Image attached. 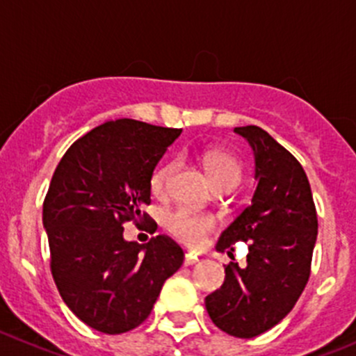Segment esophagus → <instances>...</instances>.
Masks as SVG:
<instances>
[{
    "label": "esophagus",
    "mask_w": 356,
    "mask_h": 356,
    "mask_svg": "<svg viewBox=\"0 0 356 356\" xmlns=\"http://www.w3.org/2000/svg\"><path fill=\"white\" fill-rule=\"evenodd\" d=\"M198 261L197 257H193V254H186L184 257V265H195Z\"/></svg>",
    "instance_id": "esophagus-1"
}]
</instances>
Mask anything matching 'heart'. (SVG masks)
Here are the masks:
<instances>
[{
    "label": "heart",
    "instance_id": "1",
    "mask_svg": "<svg viewBox=\"0 0 356 356\" xmlns=\"http://www.w3.org/2000/svg\"><path fill=\"white\" fill-rule=\"evenodd\" d=\"M204 165L216 188H221V186H234L235 188L241 182L242 168L232 156L223 154V152H205ZM175 170H177V163L168 161L159 165L152 172L149 184H151V191L156 197H163L170 191L172 177H174ZM163 227L181 242L191 245V248H197L205 241L209 234L216 230L218 221H216L214 216L207 214V212L177 207L165 212Z\"/></svg>",
    "mask_w": 356,
    "mask_h": 356
}]
</instances>
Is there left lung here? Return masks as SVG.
<instances>
[{
  "label": "left lung",
  "mask_w": 356,
  "mask_h": 356,
  "mask_svg": "<svg viewBox=\"0 0 356 356\" xmlns=\"http://www.w3.org/2000/svg\"><path fill=\"white\" fill-rule=\"evenodd\" d=\"M235 133L253 147L258 182L251 204L221 234L216 249L234 251L232 244L248 242V260L244 268H225L223 286L205 298V307L216 327L251 339L283 320L304 291L318 216L298 159L258 126H241Z\"/></svg>",
  "instance_id": "8db88e82"
}]
</instances>
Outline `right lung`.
<instances>
[{
    "mask_svg": "<svg viewBox=\"0 0 356 356\" xmlns=\"http://www.w3.org/2000/svg\"><path fill=\"white\" fill-rule=\"evenodd\" d=\"M182 129L118 119L73 142L43 200L51 272L75 316L103 334L147 320L184 251L167 235L126 242L122 225L151 219V175Z\"/></svg>",
    "mask_w": 356,
    "mask_h": 356,
    "instance_id": "right-lung-1",
    "label": "right lung"
}]
</instances>
